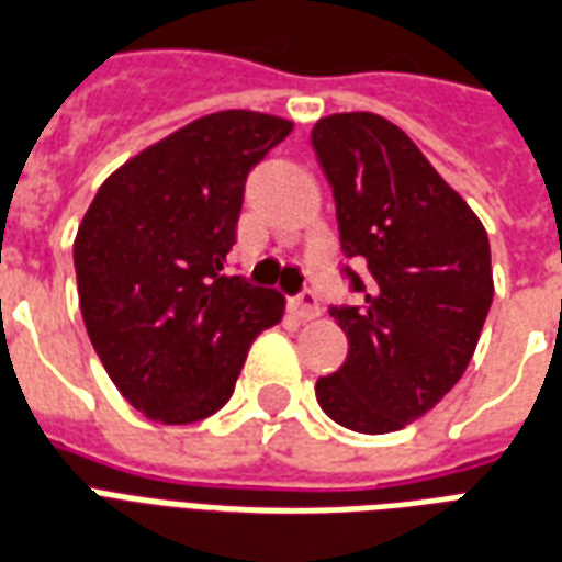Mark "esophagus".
Returning a JSON list of instances; mask_svg holds the SVG:
<instances>
[{"label":"esophagus","instance_id":"34e87169","mask_svg":"<svg viewBox=\"0 0 562 562\" xmlns=\"http://www.w3.org/2000/svg\"><path fill=\"white\" fill-rule=\"evenodd\" d=\"M290 305L296 311L302 319H316L319 316V302H316L314 290H305V293H299L296 299H290Z\"/></svg>","mask_w":562,"mask_h":562}]
</instances>
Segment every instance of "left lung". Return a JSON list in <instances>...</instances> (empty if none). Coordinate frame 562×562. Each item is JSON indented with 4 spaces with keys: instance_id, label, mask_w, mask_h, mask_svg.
Masks as SVG:
<instances>
[{
    "instance_id": "left-lung-1",
    "label": "left lung",
    "mask_w": 562,
    "mask_h": 562,
    "mask_svg": "<svg viewBox=\"0 0 562 562\" xmlns=\"http://www.w3.org/2000/svg\"><path fill=\"white\" fill-rule=\"evenodd\" d=\"M335 192L358 307H331L349 356L316 379L335 424L382 436L436 408L474 356L495 281L483 222L420 147L373 112L319 117L311 133Z\"/></svg>"
}]
</instances>
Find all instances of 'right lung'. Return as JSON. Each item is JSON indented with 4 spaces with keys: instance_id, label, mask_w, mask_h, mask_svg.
<instances>
[{
    "instance_id": "right-lung-1",
    "label": "right lung",
    "mask_w": 562,
    "mask_h": 562,
    "mask_svg": "<svg viewBox=\"0 0 562 562\" xmlns=\"http://www.w3.org/2000/svg\"><path fill=\"white\" fill-rule=\"evenodd\" d=\"M293 121L227 109L105 177L74 239L76 286L105 373L142 415L195 424L225 406L284 296L227 276L248 171Z\"/></svg>"
}]
</instances>
